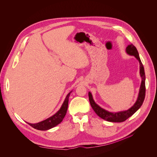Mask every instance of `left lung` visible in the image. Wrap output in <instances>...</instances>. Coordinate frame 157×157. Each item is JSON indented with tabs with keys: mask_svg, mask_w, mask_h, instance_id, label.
I'll use <instances>...</instances> for the list:
<instances>
[{
	"mask_svg": "<svg viewBox=\"0 0 157 157\" xmlns=\"http://www.w3.org/2000/svg\"><path fill=\"white\" fill-rule=\"evenodd\" d=\"M126 52L129 55L134 56L139 61L140 63V74L142 78V82L140 87L139 96L136 103L132 107L127 110L117 112V113H110L99 106L94 101L93 96L90 92H89V99L90 104L94 110L96 114L102 118L109 122H122L126 121L128 118L132 116L142 105L145 96V75L144 68L139 57V55L136 47L133 44H130L126 48Z\"/></svg>",
	"mask_w": 157,
	"mask_h": 157,
	"instance_id": "8db88e82",
	"label": "left lung"
}]
</instances>
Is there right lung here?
I'll return each instance as SVG.
<instances>
[{
	"label": "right lung",
	"mask_w": 157,
	"mask_h": 157,
	"mask_svg": "<svg viewBox=\"0 0 157 157\" xmlns=\"http://www.w3.org/2000/svg\"><path fill=\"white\" fill-rule=\"evenodd\" d=\"M72 91H71L70 93L68 94L66 96L65 100L64 102L63 103L60 109L57 112V113L52 116V117L47 119L46 120L43 121L41 122H40L36 124H30L28 123L30 126H32L33 128L39 130H47L48 129H50L57 125H58L59 123H61L64 119L67 109H68V101H69V97L70 96V93Z\"/></svg>",
	"instance_id": "add662e5"
}]
</instances>
